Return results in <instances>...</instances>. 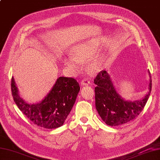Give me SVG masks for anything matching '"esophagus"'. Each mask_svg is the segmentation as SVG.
<instances>
[{
	"mask_svg": "<svg viewBox=\"0 0 160 160\" xmlns=\"http://www.w3.org/2000/svg\"><path fill=\"white\" fill-rule=\"evenodd\" d=\"M81 84H82V85H84V86H86V85H89V84H91V82H89V80H88L87 79H86V78H84V79H82V80H81Z\"/></svg>",
	"mask_w": 160,
	"mask_h": 160,
	"instance_id": "34e87169",
	"label": "esophagus"
}]
</instances>
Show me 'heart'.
Masks as SVG:
<instances>
[{
    "label": "heart",
    "mask_w": 160,
    "mask_h": 160,
    "mask_svg": "<svg viewBox=\"0 0 160 160\" xmlns=\"http://www.w3.org/2000/svg\"><path fill=\"white\" fill-rule=\"evenodd\" d=\"M97 46L93 42H89L78 45L72 50L73 56H69L64 60L66 65L73 69H77L80 65V62H83L93 57L97 53ZM103 60L99 58L91 59L88 67L91 71H97L102 66Z\"/></svg>",
    "instance_id": "heart-1"
}]
</instances>
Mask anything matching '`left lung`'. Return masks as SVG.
Returning a JSON list of instances; mask_svg holds the SVG:
<instances>
[{"label": "left lung", "instance_id": "8db88e82", "mask_svg": "<svg viewBox=\"0 0 160 160\" xmlns=\"http://www.w3.org/2000/svg\"><path fill=\"white\" fill-rule=\"evenodd\" d=\"M96 107L102 120L111 127L124 124L136 118L144 109L151 91V80L149 91L140 100L127 101L119 95L110 76L106 71H102L94 79Z\"/></svg>", "mask_w": 160, "mask_h": 160}]
</instances>
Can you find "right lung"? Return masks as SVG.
I'll list each match as a JSON object with an SVG mask.
<instances>
[{"mask_svg": "<svg viewBox=\"0 0 160 160\" xmlns=\"http://www.w3.org/2000/svg\"><path fill=\"white\" fill-rule=\"evenodd\" d=\"M11 88L13 100L22 113L33 124L49 129L58 128L64 124L80 89L74 78L60 77L41 102L29 104L20 97L13 77Z\"/></svg>", "mask_w": 160, "mask_h": 160, "instance_id": "right-lung-1", "label": "right lung"}]
</instances>
